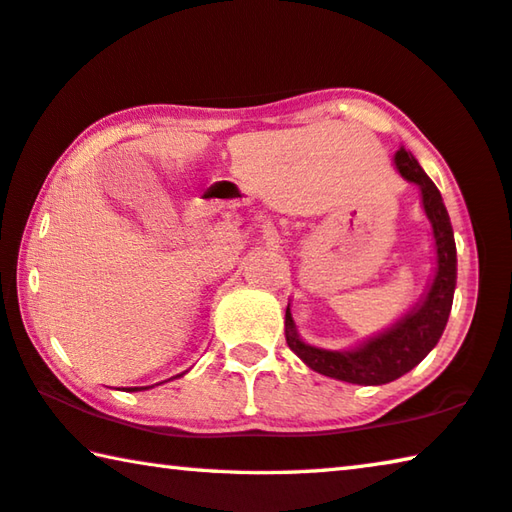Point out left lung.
Instances as JSON below:
<instances>
[{
  "instance_id": "left-lung-1",
  "label": "left lung",
  "mask_w": 512,
  "mask_h": 512,
  "mask_svg": "<svg viewBox=\"0 0 512 512\" xmlns=\"http://www.w3.org/2000/svg\"><path fill=\"white\" fill-rule=\"evenodd\" d=\"M395 165L401 177L417 183L422 190V206L429 217L435 240V274L424 299L413 311L392 324L374 338L365 340L351 351H329L306 345L299 338L290 306L286 308V342L295 354L311 367L331 379L358 383V385H383L399 379L406 372L420 365L426 354L438 345L445 331L451 304L456 290V242L451 229L449 213L442 201L440 190L426 177V172L415 161V156L399 147Z\"/></svg>"
}]
</instances>
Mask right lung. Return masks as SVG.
Listing matches in <instances>:
<instances>
[{"mask_svg": "<svg viewBox=\"0 0 512 512\" xmlns=\"http://www.w3.org/2000/svg\"><path fill=\"white\" fill-rule=\"evenodd\" d=\"M131 390H147V388H131Z\"/></svg>", "mask_w": 512, "mask_h": 512, "instance_id": "1", "label": "right lung"}]
</instances>
